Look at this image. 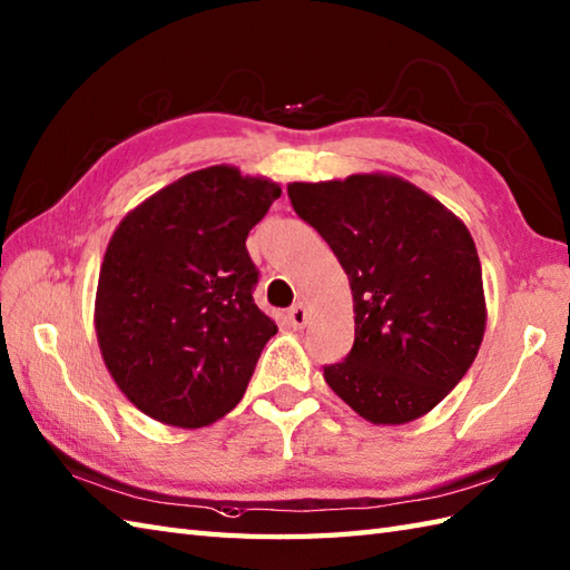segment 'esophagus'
Returning <instances> with one entry per match:
<instances>
[{"instance_id": "1", "label": "esophagus", "mask_w": 570, "mask_h": 570, "mask_svg": "<svg viewBox=\"0 0 570 570\" xmlns=\"http://www.w3.org/2000/svg\"><path fill=\"white\" fill-rule=\"evenodd\" d=\"M306 318H308V313H306L304 304H294L292 308H288V323H292L294 328H304Z\"/></svg>"}]
</instances>
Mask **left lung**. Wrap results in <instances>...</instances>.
I'll return each mask as SVG.
<instances>
[{
	"mask_svg": "<svg viewBox=\"0 0 570 570\" xmlns=\"http://www.w3.org/2000/svg\"><path fill=\"white\" fill-rule=\"evenodd\" d=\"M288 198L328 242L353 292L355 343L323 367L325 382L372 423L423 416L463 380L485 335L468 227L399 176L288 184Z\"/></svg>",
	"mask_w": 570,
	"mask_h": 570,
	"instance_id": "obj_1",
	"label": "left lung"
}]
</instances>
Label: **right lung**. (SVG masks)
Masks as SVG:
<instances>
[{
  "label": "right lung",
  "mask_w": 570,
  "mask_h": 570,
  "mask_svg": "<svg viewBox=\"0 0 570 570\" xmlns=\"http://www.w3.org/2000/svg\"><path fill=\"white\" fill-rule=\"evenodd\" d=\"M282 196L235 166L193 171L131 210L107 245L95 331L119 390L180 429L225 416L247 390L274 321L252 298L247 235Z\"/></svg>",
  "instance_id": "right-lung-1"
}]
</instances>
